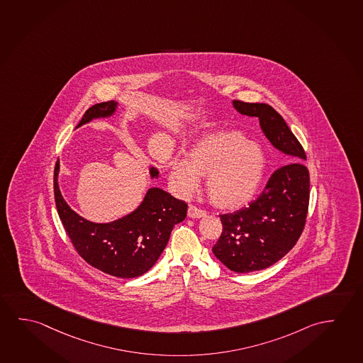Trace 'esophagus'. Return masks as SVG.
<instances>
[{"mask_svg": "<svg viewBox=\"0 0 363 363\" xmlns=\"http://www.w3.org/2000/svg\"><path fill=\"white\" fill-rule=\"evenodd\" d=\"M206 212L201 211L199 208L194 207V206H189L188 208V217L190 218H201L206 217Z\"/></svg>", "mask_w": 363, "mask_h": 363, "instance_id": "1", "label": "esophagus"}]
</instances>
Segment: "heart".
<instances>
[{"label":"heart","instance_id":"1","mask_svg":"<svg viewBox=\"0 0 363 363\" xmlns=\"http://www.w3.org/2000/svg\"><path fill=\"white\" fill-rule=\"evenodd\" d=\"M266 169V156L259 144L236 131L207 135L198 141L188 159H175L169 179L180 196L196 191L201 177L216 207L235 211L256 196Z\"/></svg>","mask_w":363,"mask_h":363}]
</instances>
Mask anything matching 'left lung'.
<instances>
[{"instance_id": "1", "label": "left lung", "mask_w": 363, "mask_h": 363, "mask_svg": "<svg viewBox=\"0 0 363 363\" xmlns=\"http://www.w3.org/2000/svg\"><path fill=\"white\" fill-rule=\"evenodd\" d=\"M232 104L240 115L259 118L266 138L288 156L289 162L274 172L247 208L219 216L223 230L212 248L214 256L230 271L247 274L274 265L299 240L309 206V172L303 164V146L271 106L241 101Z\"/></svg>"}]
</instances>
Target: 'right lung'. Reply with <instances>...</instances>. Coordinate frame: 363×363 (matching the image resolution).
<instances>
[{
  "instance_id": "right-lung-1",
  "label": "right lung",
  "mask_w": 363,
  "mask_h": 363,
  "mask_svg": "<svg viewBox=\"0 0 363 363\" xmlns=\"http://www.w3.org/2000/svg\"><path fill=\"white\" fill-rule=\"evenodd\" d=\"M118 102L108 101L92 106L78 127L108 118L117 112ZM60 162L54 170V196L59 217L75 250L89 265L121 279L141 277L162 256L174 225L184 220L188 206L162 188L152 186L131 213L108 223H96L74 212L59 188ZM150 179L159 178V170L149 167Z\"/></svg>"
}]
</instances>
